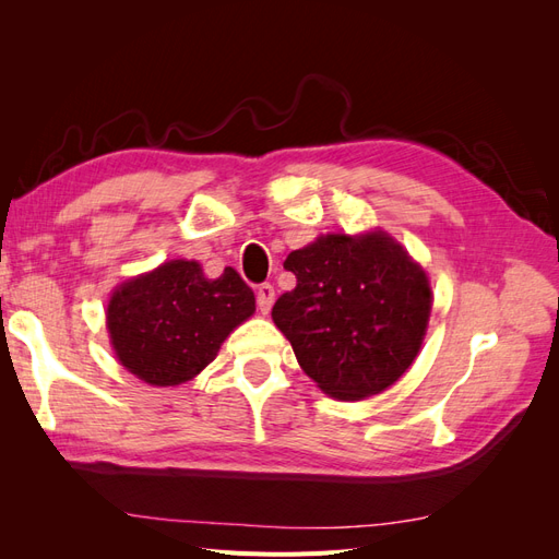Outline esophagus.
<instances>
[{
    "mask_svg": "<svg viewBox=\"0 0 559 559\" xmlns=\"http://www.w3.org/2000/svg\"><path fill=\"white\" fill-rule=\"evenodd\" d=\"M275 302V286L273 284H261L259 292H257V306L263 314L270 312V308H273Z\"/></svg>",
    "mask_w": 559,
    "mask_h": 559,
    "instance_id": "esophagus-1",
    "label": "esophagus"
}]
</instances>
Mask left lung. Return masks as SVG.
I'll use <instances>...</instances> for the list:
<instances>
[{
	"mask_svg": "<svg viewBox=\"0 0 559 559\" xmlns=\"http://www.w3.org/2000/svg\"><path fill=\"white\" fill-rule=\"evenodd\" d=\"M284 267L296 289L277 298L273 321L321 392L361 401L411 368L427 333L431 286L394 238L321 235Z\"/></svg>",
	"mask_w": 559,
	"mask_h": 559,
	"instance_id": "8db88e82",
	"label": "left lung"
}]
</instances>
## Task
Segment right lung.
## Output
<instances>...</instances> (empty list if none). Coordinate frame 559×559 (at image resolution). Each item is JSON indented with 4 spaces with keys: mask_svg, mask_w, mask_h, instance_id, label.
<instances>
[{
    "mask_svg": "<svg viewBox=\"0 0 559 559\" xmlns=\"http://www.w3.org/2000/svg\"><path fill=\"white\" fill-rule=\"evenodd\" d=\"M253 310L257 298L233 267L210 280L198 261L177 259L118 286L107 306V329L116 359L132 376L175 386L212 364Z\"/></svg>",
    "mask_w": 559,
    "mask_h": 559,
    "instance_id": "right-lung-1",
    "label": "right lung"
}]
</instances>
